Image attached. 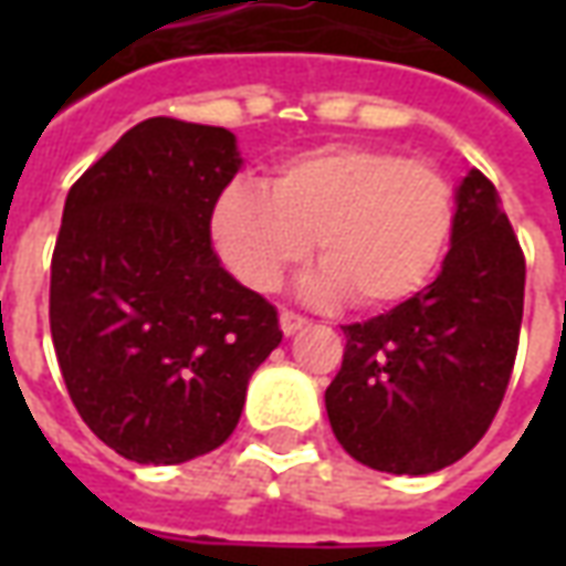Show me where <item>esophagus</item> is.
I'll list each match as a JSON object with an SVG mask.
<instances>
[{
	"label": "esophagus",
	"mask_w": 566,
	"mask_h": 566,
	"mask_svg": "<svg viewBox=\"0 0 566 566\" xmlns=\"http://www.w3.org/2000/svg\"><path fill=\"white\" fill-rule=\"evenodd\" d=\"M279 324H282L284 336H291V333H296V331H300V327H306L308 321L303 318V315H296V312H291V308H282V315H279Z\"/></svg>",
	"instance_id": "esophagus-1"
}]
</instances>
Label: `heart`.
Instances as JSON below:
<instances>
[{"label": "heart", "instance_id": "b5f03b06", "mask_svg": "<svg viewBox=\"0 0 566 566\" xmlns=\"http://www.w3.org/2000/svg\"><path fill=\"white\" fill-rule=\"evenodd\" d=\"M454 223V190L433 163L379 145H324L284 160L270 190L227 187L211 235L227 270L251 291H275L312 251L324 260L303 294L385 308L433 272Z\"/></svg>", "mask_w": 566, "mask_h": 566}]
</instances>
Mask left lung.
Listing matches in <instances>:
<instances>
[{"instance_id": "left-lung-1", "label": "left lung", "mask_w": 566, "mask_h": 566, "mask_svg": "<svg viewBox=\"0 0 566 566\" xmlns=\"http://www.w3.org/2000/svg\"><path fill=\"white\" fill-rule=\"evenodd\" d=\"M451 248L424 291L345 324L324 394L339 446L394 475L437 473L485 437L510 385L524 312V254L497 187L473 169L454 193Z\"/></svg>"}]
</instances>
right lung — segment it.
Wrapping results in <instances>:
<instances>
[{"label":"right lung","instance_id":"obj_1","mask_svg":"<svg viewBox=\"0 0 566 566\" xmlns=\"http://www.w3.org/2000/svg\"><path fill=\"white\" fill-rule=\"evenodd\" d=\"M242 157L223 127L148 117L72 185L51 336L72 403L136 463L209 454L239 424L279 312L223 270L211 211Z\"/></svg>","mask_w":566,"mask_h":566}]
</instances>
